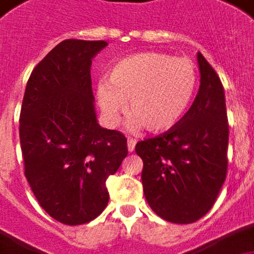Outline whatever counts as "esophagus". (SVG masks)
I'll return each mask as SVG.
<instances>
[{
  "mask_svg": "<svg viewBox=\"0 0 254 254\" xmlns=\"http://www.w3.org/2000/svg\"><path fill=\"white\" fill-rule=\"evenodd\" d=\"M135 145H137V141L135 139H132V138H128V141H127V148L130 152L135 149Z\"/></svg>",
  "mask_w": 254,
  "mask_h": 254,
  "instance_id": "1",
  "label": "esophagus"
}]
</instances>
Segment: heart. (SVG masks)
Wrapping results in <instances>:
<instances>
[{
    "instance_id": "obj_1",
    "label": "heart",
    "mask_w": 254,
    "mask_h": 254,
    "mask_svg": "<svg viewBox=\"0 0 254 254\" xmlns=\"http://www.w3.org/2000/svg\"><path fill=\"white\" fill-rule=\"evenodd\" d=\"M196 85V66L188 58L139 52L110 67L106 84L98 85L97 101L109 126L120 123L128 101L130 127L164 132L181 122Z\"/></svg>"
}]
</instances>
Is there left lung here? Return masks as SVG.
I'll return each instance as SVG.
<instances>
[{"instance_id": "8db88e82", "label": "left lung", "mask_w": 254, "mask_h": 254, "mask_svg": "<svg viewBox=\"0 0 254 254\" xmlns=\"http://www.w3.org/2000/svg\"><path fill=\"white\" fill-rule=\"evenodd\" d=\"M200 85L181 122L139 141L142 187L150 209L174 224L195 223L214 204L227 176L228 120L223 84L197 52Z\"/></svg>"}]
</instances>
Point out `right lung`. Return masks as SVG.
<instances>
[{
	"instance_id": "right-lung-1",
	"label": "right lung",
	"mask_w": 254,
	"mask_h": 254,
	"mask_svg": "<svg viewBox=\"0 0 254 254\" xmlns=\"http://www.w3.org/2000/svg\"><path fill=\"white\" fill-rule=\"evenodd\" d=\"M106 45L59 43L31 71L24 91L19 122L24 176L40 206L66 225L104 211L106 180L128 153L123 134L97 120L91 64Z\"/></svg>"
}]
</instances>
